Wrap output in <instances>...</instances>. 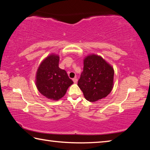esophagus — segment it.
<instances>
[{"label": "esophagus", "instance_id": "34e87169", "mask_svg": "<svg viewBox=\"0 0 150 150\" xmlns=\"http://www.w3.org/2000/svg\"><path fill=\"white\" fill-rule=\"evenodd\" d=\"M73 82H74V83H76L77 82V78H73Z\"/></svg>", "mask_w": 150, "mask_h": 150}]
</instances>
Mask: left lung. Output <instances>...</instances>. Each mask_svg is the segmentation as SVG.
I'll return each instance as SVG.
<instances>
[{
	"instance_id": "obj_1",
	"label": "left lung",
	"mask_w": 150,
	"mask_h": 150,
	"mask_svg": "<svg viewBox=\"0 0 150 150\" xmlns=\"http://www.w3.org/2000/svg\"><path fill=\"white\" fill-rule=\"evenodd\" d=\"M114 69L102 57L92 54L84 59V67L77 85L85 98L95 102L106 97L113 88Z\"/></svg>"
}]
</instances>
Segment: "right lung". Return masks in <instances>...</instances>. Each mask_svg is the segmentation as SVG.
Masks as SVG:
<instances>
[{
    "label": "right lung",
    "instance_id": "right-lung-1",
    "mask_svg": "<svg viewBox=\"0 0 150 150\" xmlns=\"http://www.w3.org/2000/svg\"><path fill=\"white\" fill-rule=\"evenodd\" d=\"M59 55H49L40 65L35 77V84L39 92L54 100L62 98L73 83L67 72L59 67Z\"/></svg>",
    "mask_w": 150,
    "mask_h": 150
}]
</instances>
